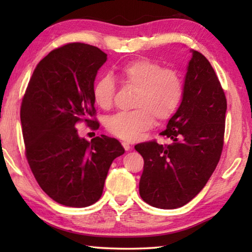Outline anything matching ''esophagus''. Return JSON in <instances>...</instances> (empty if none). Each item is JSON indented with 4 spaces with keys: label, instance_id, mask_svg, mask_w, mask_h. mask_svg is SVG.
<instances>
[{
    "label": "esophagus",
    "instance_id": "esophagus-1",
    "mask_svg": "<svg viewBox=\"0 0 252 252\" xmlns=\"http://www.w3.org/2000/svg\"><path fill=\"white\" fill-rule=\"evenodd\" d=\"M122 146H123V148H125V150H126V151H129L130 149H131L130 143H129V142H126V141H123V142H122Z\"/></svg>",
    "mask_w": 252,
    "mask_h": 252
}]
</instances>
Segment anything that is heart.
<instances>
[{
	"label": "heart",
	"instance_id": "obj_1",
	"mask_svg": "<svg viewBox=\"0 0 252 252\" xmlns=\"http://www.w3.org/2000/svg\"><path fill=\"white\" fill-rule=\"evenodd\" d=\"M119 78L126 85L136 88L133 108L129 112H119L106 120V129L125 140H135L141 132L158 121L169 120L178 110L183 95L180 73L162 66L149 59H136L118 69ZM116 82L110 74L95 80L92 95L95 104L108 110L113 104Z\"/></svg>",
	"mask_w": 252,
	"mask_h": 252
}]
</instances>
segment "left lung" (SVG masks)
Segmentation results:
<instances>
[{
  "label": "left lung",
  "mask_w": 252,
  "mask_h": 252,
  "mask_svg": "<svg viewBox=\"0 0 252 252\" xmlns=\"http://www.w3.org/2000/svg\"><path fill=\"white\" fill-rule=\"evenodd\" d=\"M181 104L161 132L170 144H136L143 157L139 183L143 201L176 209L191 201L206 186L223 147L227 100L215 70L204 55L191 50Z\"/></svg>",
  "instance_id": "left-lung-1"
}]
</instances>
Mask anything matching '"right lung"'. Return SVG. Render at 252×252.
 <instances>
[{"label":"right lung","instance_id":"1","mask_svg":"<svg viewBox=\"0 0 252 252\" xmlns=\"http://www.w3.org/2000/svg\"><path fill=\"white\" fill-rule=\"evenodd\" d=\"M106 54L96 46L69 43L42 59L21 105L25 156L42 190L63 206L95 203L113 160L125 153L117 139L89 142L76 125L97 129L92 88Z\"/></svg>","mask_w":252,"mask_h":252}]
</instances>
